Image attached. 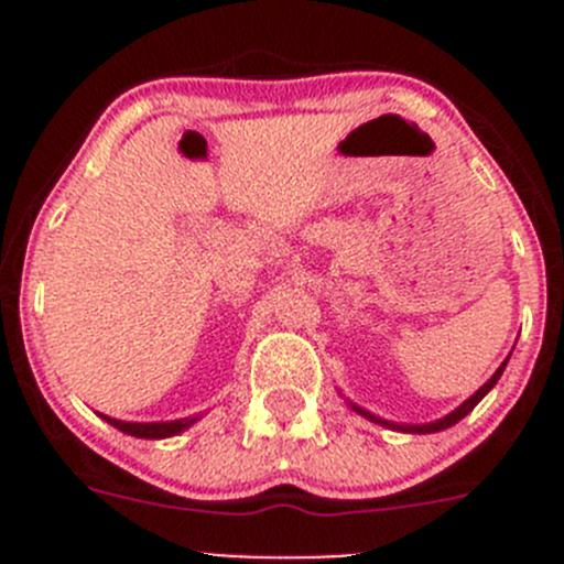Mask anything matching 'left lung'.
<instances>
[{
	"label": "left lung",
	"mask_w": 564,
	"mask_h": 564,
	"mask_svg": "<svg viewBox=\"0 0 564 564\" xmlns=\"http://www.w3.org/2000/svg\"><path fill=\"white\" fill-rule=\"evenodd\" d=\"M505 366H508V360H505V362H502V366H499V368H497V373H494V377H491V379H488V382H486V384H482V388H480V390H477V392H475V395H471V398H466V401H464V403H460V406L456 409V412H451V414H447V417L436 420V423H429V425H395V423H384V420H379V417H373V414L362 412V409H360V406H355V409H357V412H360V414H366V417H368V420H373V423H382V425H390V429H398V431H409V434H434V431H445V429H451V425H456L460 417H466V414H469V412H471V409H475V406H477V403H480V401H482V395H486V392H488V390H491V388H494V384H497V382H499V377H502Z\"/></svg>",
	"instance_id": "obj_1"
}]
</instances>
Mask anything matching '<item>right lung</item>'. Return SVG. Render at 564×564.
Wrapping results in <instances>:
<instances>
[{
    "instance_id": "right-lung-1",
    "label": "right lung",
    "mask_w": 564,
    "mask_h": 564,
    "mask_svg": "<svg viewBox=\"0 0 564 564\" xmlns=\"http://www.w3.org/2000/svg\"><path fill=\"white\" fill-rule=\"evenodd\" d=\"M104 420H108L113 429L124 431V434H130V436H141V440H166V436L180 434V431H185L187 425L196 423V417L174 420V423H124V420L106 417V414H104Z\"/></svg>"
}]
</instances>
